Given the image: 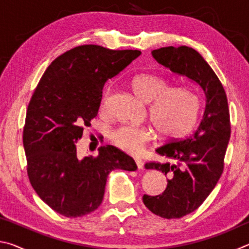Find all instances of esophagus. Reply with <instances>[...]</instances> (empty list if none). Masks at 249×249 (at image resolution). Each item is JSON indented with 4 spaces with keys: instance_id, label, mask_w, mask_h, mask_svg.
<instances>
[{
    "instance_id": "34e87169",
    "label": "esophagus",
    "mask_w": 249,
    "mask_h": 249,
    "mask_svg": "<svg viewBox=\"0 0 249 249\" xmlns=\"http://www.w3.org/2000/svg\"><path fill=\"white\" fill-rule=\"evenodd\" d=\"M135 163H136V167L137 169H142L144 168V162H142V160L140 158H135Z\"/></svg>"
}]
</instances>
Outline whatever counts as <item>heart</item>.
<instances>
[{
	"label": "heart",
	"mask_w": 249,
	"mask_h": 249,
	"mask_svg": "<svg viewBox=\"0 0 249 249\" xmlns=\"http://www.w3.org/2000/svg\"><path fill=\"white\" fill-rule=\"evenodd\" d=\"M132 89L138 99L150 103L149 117L157 132L165 137H180L195 127L200 108L197 95L188 87L170 88L161 75L137 74L132 80ZM112 87L105 88L100 101L101 111L107 107ZM153 130L147 126L122 125L111 133V141L120 149L138 154L153 140Z\"/></svg>",
	"instance_id": "heart-1"
}]
</instances>
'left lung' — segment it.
Returning <instances> with one entry per match:
<instances>
[{
  "label": "left lung",
  "instance_id": "8db88e82",
  "mask_svg": "<svg viewBox=\"0 0 249 249\" xmlns=\"http://www.w3.org/2000/svg\"><path fill=\"white\" fill-rule=\"evenodd\" d=\"M153 56L172 72L196 81L206 98L203 119L196 132L156 149L169 161H149L145 165L146 169L163 172L168 183L161 195H144L142 202L156 215L170 220L196 211L221 178L231 137L230 109L220 79L196 50L187 46H169L153 50Z\"/></svg>",
  "mask_w": 249,
  "mask_h": 249
}]
</instances>
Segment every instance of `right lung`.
<instances>
[{"label": "right lung", "mask_w": 249, "mask_h": 249, "mask_svg": "<svg viewBox=\"0 0 249 249\" xmlns=\"http://www.w3.org/2000/svg\"><path fill=\"white\" fill-rule=\"evenodd\" d=\"M141 54L82 45L49 65L29 101L23 130L27 175L46 204L66 217H80L102 203L114 169L134 171V159L114 146L96 157H77L84 126L98 114L104 83Z\"/></svg>", "instance_id": "obj_1"}]
</instances>
